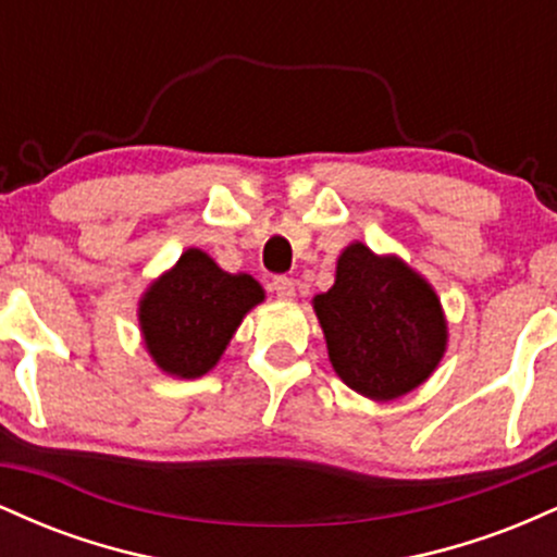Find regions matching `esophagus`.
I'll return each mask as SVG.
<instances>
[{"label":"esophagus","instance_id":"obj_1","mask_svg":"<svg viewBox=\"0 0 557 557\" xmlns=\"http://www.w3.org/2000/svg\"><path fill=\"white\" fill-rule=\"evenodd\" d=\"M272 290L280 300H290L296 296V283H293L290 277H283V274H280V277L272 280Z\"/></svg>","mask_w":557,"mask_h":557}]
</instances>
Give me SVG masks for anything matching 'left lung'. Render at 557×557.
<instances>
[{
	"instance_id": "8db88e82",
	"label": "left lung",
	"mask_w": 557,
	"mask_h": 557,
	"mask_svg": "<svg viewBox=\"0 0 557 557\" xmlns=\"http://www.w3.org/2000/svg\"><path fill=\"white\" fill-rule=\"evenodd\" d=\"M314 309L337 376L372 400L411 393L445 354V317L426 280L363 243L345 248Z\"/></svg>"
}]
</instances>
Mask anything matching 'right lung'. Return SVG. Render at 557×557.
<instances>
[{
  "mask_svg": "<svg viewBox=\"0 0 557 557\" xmlns=\"http://www.w3.org/2000/svg\"><path fill=\"white\" fill-rule=\"evenodd\" d=\"M264 300L251 274H227L198 248L140 300L146 348L162 372L194 380L220 361L248 309Z\"/></svg>",
  "mask_w": 557,
  "mask_h": 557,
  "instance_id": "right-lung-1",
  "label": "right lung"
}]
</instances>
